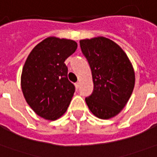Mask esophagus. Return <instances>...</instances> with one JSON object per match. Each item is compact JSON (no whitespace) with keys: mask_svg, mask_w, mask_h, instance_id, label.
Masks as SVG:
<instances>
[{"mask_svg":"<svg viewBox=\"0 0 157 157\" xmlns=\"http://www.w3.org/2000/svg\"><path fill=\"white\" fill-rule=\"evenodd\" d=\"M75 87H76V89H78V88H79V82L75 83Z\"/></svg>","mask_w":157,"mask_h":157,"instance_id":"34e87169","label":"esophagus"}]
</instances>
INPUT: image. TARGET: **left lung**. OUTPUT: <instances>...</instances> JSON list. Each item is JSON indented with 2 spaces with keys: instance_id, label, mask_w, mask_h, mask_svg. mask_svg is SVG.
Segmentation results:
<instances>
[{
  "instance_id": "left-lung-1",
  "label": "left lung",
  "mask_w": 157,
  "mask_h": 157,
  "mask_svg": "<svg viewBox=\"0 0 157 157\" xmlns=\"http://www.w3.org/2000/svg\"><path fill=\"white\" fill-rule=\"evenodd\" d=\"M89 62L94 90L85 98L91 113L99 119H110L126 106L135 85L132 65L121 48L103 36L79 41Z\"/></svg>"
}]
</instances>
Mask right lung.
<instances>
[{"mask_svg": "<svg viewBox=\"0 0 157 157\" xmlns=\"http://www.w3.org/2000/svg\"><path fill=\"white\" fill-rule=\"evenodd\" d=\"M77 47L73 40L49 36L35 46L27 57L21 89L27 103L40 117L56 121L67 109L75 86L68 80L65 60Z\"/></svg>", "mask_w": 157, "mask_h": 157, "instance_id": "1", "label": "right lung"}]
</instances>
